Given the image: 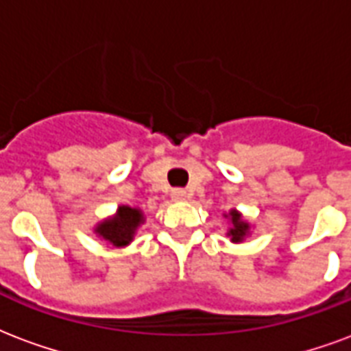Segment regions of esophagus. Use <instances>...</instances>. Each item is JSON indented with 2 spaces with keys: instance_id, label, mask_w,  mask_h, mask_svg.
I'll list each match as a JSON object with an SVG mask.
<instances>
[{
  "instance_id": "1",
  "label": "esophagus",
  "mask_w": 351,
  "mask_h": 351,
  "mask_svg": "<svg viewBox=\"0 0 351 351\" xmlns=\"http://www.w3.org/2000/svg\"><path fill=\"white\" fill-rule=\"evenodd\" d=\"M189 196H191V193H189V191H185V189H173L172 191L173 200H178V202L189 200Z\"/></svg>"
}]
</instances>
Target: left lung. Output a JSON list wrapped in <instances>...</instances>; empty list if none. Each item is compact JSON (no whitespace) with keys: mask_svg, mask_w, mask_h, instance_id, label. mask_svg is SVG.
I'll return each mask as SVG.
<instances>
[{"mask_svg":"<svg viewBox=\"0 0 351 351\" xmlns=\"http://www.w3.org/2000/svg\"><path fill=\"white\" fill-rule=\"evenodd\" d=\"M224 219L230 222V228L226 232V235L230 237L232 243H243L250 235V230H252V224H250L245 217H243L241 211L237 209H230L228 213H224Z\"/></svg>","mask_w":351,"mask_h":351,"instance_id":"left-lung-1","label":"left lung"}]
</instances>
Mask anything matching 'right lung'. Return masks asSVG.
Segmentation results:
<instances>
[{
  "label": "right lung",
  "mask_w": 351,
  "mask_h": 351,
  "mask_svg": "<svg viewBox=\"0 0 351 351\" xmlns=\"http://www.w3.org/2000/svg\"><path fill=\"white\" fill-rule=\"evenodd\" d=\"M145 222V215L140 207L117 206V211L95 224V235L112 249L129 247L140 226Z\"/></svg>",
  "instance_id": "right-lung-1"
}]
</instances>
